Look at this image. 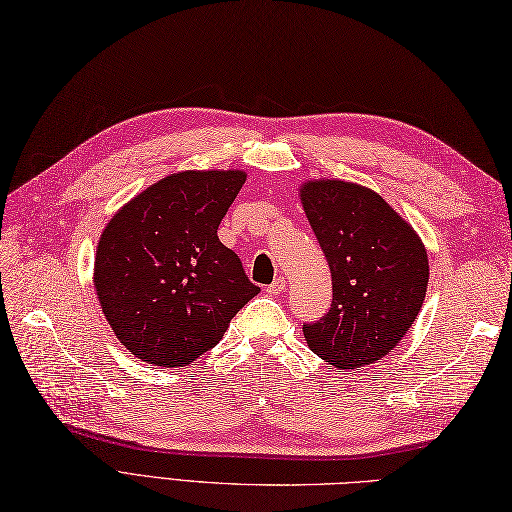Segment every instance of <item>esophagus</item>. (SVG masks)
I'll return each instance as SVG.
<instances>
[{
  "label": "esophagus",
  "instance_id": "esophagus-1",
  "mask_svg": "<svg viewBox=\"0 0 512 512\" xmlns=\"http://www.w3.org/2000/svg\"><path fill=\"white\" fill-rule=\"evenodd\" d=\"M286 290V277H275V280L271 282V286H267V292L271 294V297H275V294H282Z\"/></svg>",
  "mask_w": 512,
  "mask_h": 512
}]
</instances>
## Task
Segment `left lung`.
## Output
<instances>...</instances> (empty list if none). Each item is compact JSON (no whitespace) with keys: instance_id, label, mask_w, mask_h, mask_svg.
I'll return each instance as SVG.
<instances>
[{"instance_id":"8db88e82","label":"left lung","mask_w":512,"mask_h":512,"mask_svg":"<svg viewBox=\"0 0 512 512\" xmlns=\"http://www.w3.org/2000/svg\"><path fill=\"white\" fill-rule=\"evenodd\" d=\"M299 196L333 282L331 309L303 324L305 342L337 369L376 363L421 312L429 282L425 243L365 185L312 179L301 183Z\"/></svg>"}]
</instances>
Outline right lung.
<instances>
[{"instance_id":"add662e5","label":"right lung","mask_w":512,"mask_h":512,"mask_svg":"<svg viewBox=\"0 0 512 512\" xmlns=\"http://www.w3.org/2000/svg\"><path fill=\"white\" fill-rule=\"evenodd\" d=\"M243 170H181L123 205L102 230L94 288L119 342L158 367H185L213 348L260 292L218 226Z\"/></svg>"}]
</instances>
